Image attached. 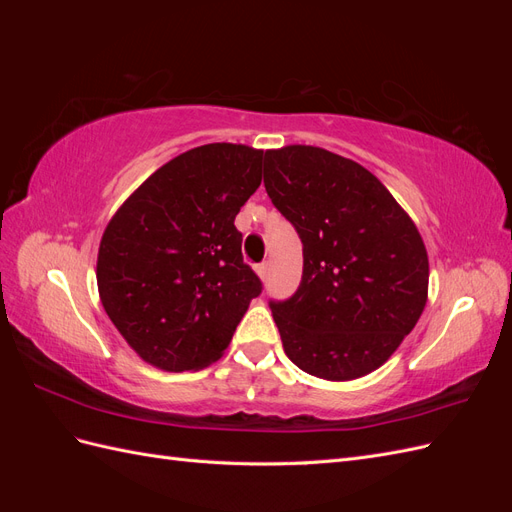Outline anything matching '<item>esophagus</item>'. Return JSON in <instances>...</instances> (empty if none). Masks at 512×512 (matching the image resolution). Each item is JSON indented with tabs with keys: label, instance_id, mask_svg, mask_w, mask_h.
Masks as SVG:
<instances>
[{
	"label": "esophagus",
	"instance_id": "esophagus-1",
	"mask_svg": "<svg viewBox=\"0 0 512 512\" xmlns=\"http://www.w3.org/2000/svg\"><path fill=\"white\" fill-rule=\"evenodd\" d=\"M256 273L260 275V280H267V277H269V262H260V265L256 267Z\"/></svg>",
	"mask_w": 512,
	"mask_h": 512
}]
</instances>
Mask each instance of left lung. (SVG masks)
Wrapping results in <instances>:
<instances>
[{"instance_id": "1", "label": "left lung", "mask_w": 512, "mask_h": 512, "mask_svg": "<svg viewBox=\"0 0 512 512\" xmlns=\"http://www.w3.org/2000/svg\"><path fill=\"white\" fill-rule=\"evenodd\" d=\"M265 188L303 243L297 292L269 301L288 359L324 380L378 369L427 303L414 222L367 168L320 147L267 151Z\"/></svg>"}]
</instances>
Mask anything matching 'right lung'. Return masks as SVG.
<instances>
[{
  "label": "right lung",
  "mask_w": 512,
  "mask_h": 512,
  "mask_svg": "<svg viewBox=\"0 0 512 512\" xmlns=\"http://www.w3.org/2000/svg\"><path fill=\"white\" fill-rule=\"evenodd\" d=\"M262 181V151L211 143L158 168L108 222L98 290L143 361L190 371L218 361L262 292L243 262L239 209Z\"/></svg>",
  "instance_id": "1"
}]
</instances>
